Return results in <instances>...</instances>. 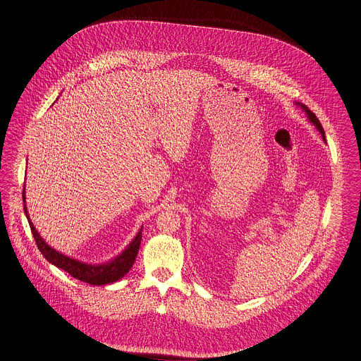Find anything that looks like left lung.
Listing matches in <instances>:
<instances>
[{"instance_id":"1","label":"left lung","mask_w":361,"mask_h":361,"mask_svg":"<svg viewBox=\"0 0 361 361\" xmlns=\"http://www.w3.org/2000/svg\"><path fill=\"white\" fill-rule=\"evenodd\" d=\"M303 109H305V111H306V114H307V116H309V119H310V121H313V123H314V124H316V127H317V128H319V131H320L321 135H322V138H324V140H325V135H324V128H322V126H321L320 121H319V119H317V116H316V115H314V114H313V112H312V111H309V109H307V108H306V106H303Z\"/></svg>"}]
</instances>
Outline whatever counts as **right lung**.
Listing matches in <instances>:
<instances>
[{
    "instance_id": "right-lung-1",
    "label": "right lung",
    "mask_w": 361,
    "mask_h": 361,
    "mask_svg": "<svg viewBox=\"0 0 361 361\" xmlns=\"http://www.w3.org/2000/svg\"><path fill=\"white\" fill-rule=\"evenodd\" d=\"M23 203H25V188H23ZM26 217L29 220L30 224V230L32 234L36 240L37 247L40 249L42 256L52 263L54 266L65 270L66 273H69L72 277H75L76 280L91 283V285H106V283H112L121 280V277H124V274L128 273V270L131 269L138 249H140V243H141V238H142V228L140 230V233L137 234V237L133 240V242L126 247V250L119 255L115 260H112L111 263L106 264H87V263H81L79 260L71 259L62 253H59L58 250L52 249L51 246H48L42 238L40 234L37 233V230L35 228L33 223L29 219L27 210H26V204H23Z\"/></svg>"
}]
</instances>
